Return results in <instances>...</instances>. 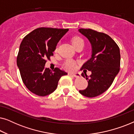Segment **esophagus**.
Here are the masks:
<instances>
[{"mask_svg":"<svg viewBox=\"0 0 134 134\" xmlns=\"http://www.w3.org/2000/svg\"><path fill=\"white\" fill-rule=\"evenodd\" d=\"M70 75H72V76H74V77H80V74L77 72H75V73H71L69 74Z\"/></svg>","mask_w":134,"mask_h":134,"instance_id":"obj_1","label":"esophagus"}]
</instances>
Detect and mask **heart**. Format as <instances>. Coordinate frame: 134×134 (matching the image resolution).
<instances>
[{
    "label": "heart",
    "mask_w": 134,
    "mask_h": 134,
    "mask_svg": "<svg viewBox=\"0 0 134 134\" xmlns=\"http://www.w3.org/2000/svg\"><path fill=\"white\" fill-rule=\"evenodd\" d=\"M71 43H72L73 46H74L75 45L79 43H83V41L80 37L76 36V37L72 38ZM75 66H76V65H75V63L72 61V60H68L65 63V68L68 69V70H72V69H74L75 68Z\"/></svg>",
    "instance_id": "heart-1"
}]
</instances>
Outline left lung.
<instances>
[{
  "mask_svg": "<svg viewBox=\"0 0 134 134\" xmlns=\"http://www.w3.org/2000/svg\"><path fill=\"white\" fill-rule=\"evenodd\" d=\"M82 35L88 40L91 46V57L83 64L82 69L90 71L91 74H85L88 87L79 90L88 98L101 94L110 87L120 68V48L112 38L104 33L90 29H80ZM85 73V72H84ZM82 76H83L82 73Z\"/></svg>",
  "mask_w": 134,
  "mask_h": 134,
  "instance_id": "8db88e82",
  "label": "left lung"
}]
</instances>
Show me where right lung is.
Masks as SVG:
<instances>
[{"label":"right lung","mask_w":134,"mask_h":134,"mask_svg":"<svg viewBox=\"0 0 134 134\" xmlns=\"http://www.w3.org/2000/svg\"><path fill=\"white\" fill-rule=\"evenodd\" d=\"M68 29L40 27L24 38L20 44L17 65L23 81L34 94L40 96L50 94L55 90L62 76L67 72L55 68L51 71L45 68L46 60Z\"/></svg>","instance_id":"obj_1"}]
</instances>
